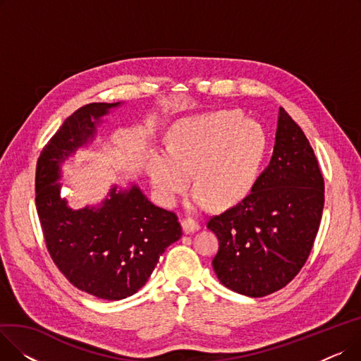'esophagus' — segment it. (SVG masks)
<instances>
[{
	"label": "esophagus",
	"instance_id": "obj_1",
	"mask_svg": "<svg viewBox=\"0 0 361 361\" xmlns=\"http://www.w3.org/2000/svg\"><path fill=\"white\" fill-rule=\"evenodd\" d=\"M181 226H183L184 234H192V233L200 230V225L195 219H190V218L183 219L181 221Z\"/></svg>",
	"mask_w": 361,
	"mask_h": 361
}]
</instances>
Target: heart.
<instances>
[{
	"mask_svg": "<svg viewBox=\"0 0 361 361\" xmlns=\"http://www.w3.org/2000/svg\"><path fill=\"white\" fill-rule=\"evenodd\" d=\"M166 154L150 152L146 169L165 206H174L188 181L195 184L188 209L234 206L247 197L267 155L268 139L262 126L237 112H212L181 118L171 126Z\"/></svg>",
	"mask_w": 361,
	"mask_h": 361,
	"instance_id": "b5f03b06",
	"label": "heart"
}]
</instances>
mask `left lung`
Here are the masks:
<instances>
[{
    "label": "left lung",
    "instance_id": "obj_1",
    "mask_svg": "<svg viewBox=\"0 0 361 361\" xmlns=\"http://www.w3.org/2000/svg\"><path fill=\"white\" fill-rule=\"evenodd\" d=\"M324 190L306 135L279 108L274 154L252 193L207 222L219 240L212 267L222 286L247 297L286 287L313 247Z\"/></svg>",
    "mask_w": 361,
    "mask_h": 361
}]
</instances>
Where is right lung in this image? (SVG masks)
Segmentation results:
<instances>
[{"label":"right lung","instance_id":"obj_1","mask_svg":"<svg viewBox=\"0 0 361 361\" xmlns=\"http://www.w3.org/2000/svg\"><path fill=\"white\" fill-rule=\"evenodd\" d=\"M120 105L94 102L73 112L36 165V209L54 263L75 288L109 301L136 294L183 235L177 215L155 206L137 184H114L99 204L82 209L61 197V165L94 140L102 118Z\"/></svg>","mask_w":361,"mask_h":361}]
</instances>
